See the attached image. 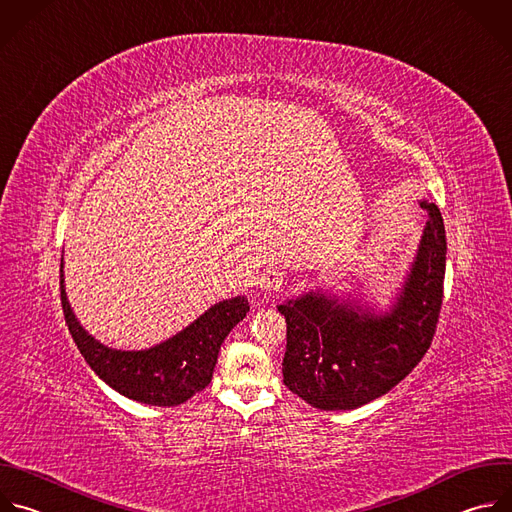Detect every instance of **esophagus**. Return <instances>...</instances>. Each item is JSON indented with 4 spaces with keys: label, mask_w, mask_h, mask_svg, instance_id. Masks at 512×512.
Masks as SVG:
<instances>
[{
    "label": "esophagus",
    "mask_w": 512,
    "mask_h": 512,
    "mask_svg": "<svg viewBox=\"0 0 512 512\" xmlns=\"http://www.w3.org/2000/svg\"><path fill=\"white\" fill-rule=\"evenodd\" d=\"M282 280H284L282 272H278V270H264V272L258 276V282H256V284H258L262 290H266V292H276V290H280Z\"/></svg>",
    "instance_id": "obj_1"
}]
</instances>
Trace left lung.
Instances as JSON below:
<instances>
[{"mask_svg": "<svg viewBox=\"0 0 512 512\" xmlns=\"http://www.w3.org/2000/svg\"><path fill=\"white\" fill-rule=\"evenodd\" d=\"M389 311L323 288L278 304L286 319L284 385L317 410H355L395 387L436 333L446 274V232L436 203Z\"/></svg>", "mask_w": 512, "mask_h": 512, "instance_id": "obj_1", "label": "left lung"}]
</instances>
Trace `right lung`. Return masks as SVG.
I'll return each instance as SVG.
<instances>
[{"mask_svg": "<svg viewBox=\"0 0 512 512\" xmlns=\"http://www.w3.org/2000/svg\"><path fill=\"white\" fill-rule=\"evenodd\" d=\"M60 298L68 331L90 369L121 395L147 405H179L212 381L218 353L230 331L246 317V296L216 302L177 335L141 351L111 349L78 323L64 286L60 264Z\"/></svg>", "mask_w": 512, "mask_h": 512, "instance_id": "add662e5", "label": "right lung"}]
</instances>
